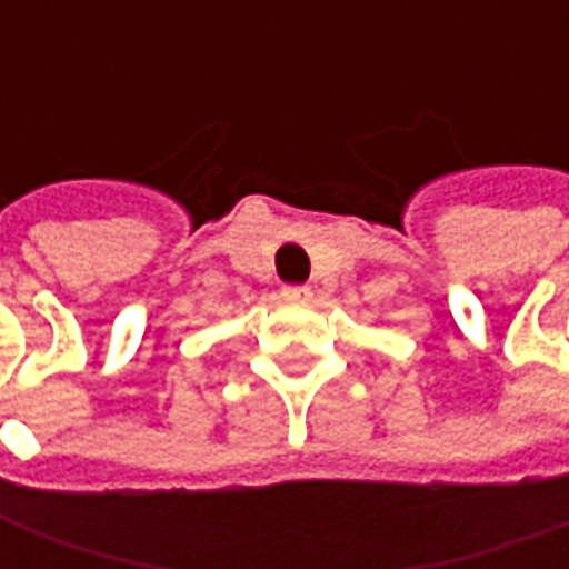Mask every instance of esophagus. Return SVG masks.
Returning <instances> with one entry per match:
<instances>
[{"label": "esophagus", "instance_id": "esophagus-1", "mask_svg": "<svg viewBox=\"0 0 569 569\" xmlns=\"http://www.w3.org/2000/svg\"><path fill=\"white\" fill-rule=\"evenodd\" d=\"M283 298L286 301H305L310 298V286H286Z\"/></svg>", "mask_w": 569, "mask_h": 569}]
</instances>
